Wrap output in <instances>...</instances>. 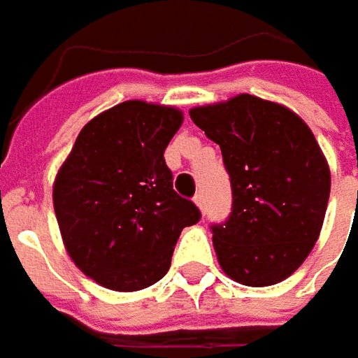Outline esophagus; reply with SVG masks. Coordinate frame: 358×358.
Instances as JSON below:
<instances>
[{
	"label": "esophagus",
	"mask_w": 358,
	"mask_h": 358,
	"mask_svg": "<svg viewBox=\"0 0 358 358\" xmlns=\"http://www.w3.org/2000/svg\"><path fill=\"white\" fill-rule=\"evenodd\" d=\"M195 205H197V207H199L201 209V213H203V211H205V197H203V193H197V195H195Z\"/></svg>",
	"instance_id": "1"
}]
</instances>
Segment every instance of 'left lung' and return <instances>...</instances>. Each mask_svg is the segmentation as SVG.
<instances>
[{
	"instance_id": "left-lung-1",
	"label": "left lung",
	"mask_w": 358,
	"mask_h": 358,
	"mask_svg": "<svg viewBox=\"0 0 358 358\" xmlns=\"http://www.w3.org/2000/svg\"><path fill=\"white\" fill-rule=\"evenodd\" d=\"M221 147L233 205L211 225L219 265L233 281L268 287L301 267L319 239L331 171L307 123L255 95L189 111Z\"/></svg>"
}]
</instances>
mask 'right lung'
I'll return each mask as SVG.
<instances>
[{
  "instance_id": "obj_1",
  "label": "right lung",
  "mask_w": 358,
  "mask_h": 358,
  "mask_svg": "<svg viewBox=\"0 0 358 358\" xmlns=\"http://www.w3.org/2000/svg\"><path fill=\"white\" fill-rule=\"evenodd\" d=\"M183 123L175 107L123 101L77 135L53 183V209L77 267L111 291H139L171 267L181 231L201 211L173 189L165 149Z\"/></svg>"
}]
</instances>
